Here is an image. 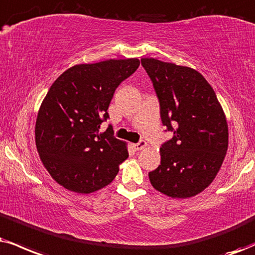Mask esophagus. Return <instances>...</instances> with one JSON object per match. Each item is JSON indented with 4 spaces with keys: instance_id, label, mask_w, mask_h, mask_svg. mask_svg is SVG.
<instances>
[{
    "instance_id": "1",
    "label": "esophagus",
    "mask_w": 255,
    "mask_h": 255,
    "mask_svg": "<svg viewBox=\"0 0 255 255\" xmlns=\"http://www.w3.org/2000/svg\"><path fill=\"white\" fill-rule=\"evenodd\" d=\"M147 145V143L145 142V140H139V142L138 143H136V144H132V146H133V149L136 150V151H139V150H142V149H144V147H145Z\"/></svg>"
}]
</instances>
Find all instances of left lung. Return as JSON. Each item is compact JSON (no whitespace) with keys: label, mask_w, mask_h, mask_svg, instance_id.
I'll list each match as a JSON object with an SVG mask.
<instances>
[{"label":"left lung","mask_w":255,"mask_h":255,"mask_svg":"<svg viewBox=\"0 0 255 255\" xmlns=\"http://www.w3.org/2000/svg\"><path fill=\"white\" fill-rule=\"evenodd\" d=\"M174 133L162 144L161 164L149 172L152 187L172 199H188L214 181L228 149V125L213 87L194 68L142 59Z\"/></svg>","instance_id":"left-lung-1"}]
</instances>
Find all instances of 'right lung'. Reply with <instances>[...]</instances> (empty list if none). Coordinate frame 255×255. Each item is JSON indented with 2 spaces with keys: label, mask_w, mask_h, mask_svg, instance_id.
<instances>
[{
  "label": "right lung",
  "mask_w": 255,
  "mask_h": 255,
  "mask_svg": "<svg viewBox=\"0 0 255 255\" xmlns=\"http://www.w3.org/2000/svg\"><path fill=\"white\" fill-rule=\"evenodd\" d=\"M138 59L80 64L65 71L46 94L37 113L35 144L53 180L79 194L115 180L128 157L127 143L111 127L99 133L119 84L134 73Z\"/></svg>",
  "instance_id": "1"
}]
</instances>
